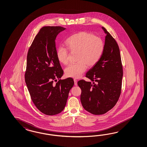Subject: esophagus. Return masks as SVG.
I'll use <instances>...</instances> for the list:
<instances>
[{
  "label": "esophagus",
  "mask_w": 147,
  "mask_h": 147,
  "mask_svg": "<svg viewBox=\"0 0 147 147\" xmlns=\"http://www.w3.org/2000/svg\"><path fill=\"white\" fill-rule=\"evenodd\" d=\"M74 85H75V86H77V85H78L77 80L76 79H74Z\"/></svg>",
  "instance_id": "esophagus-1"
}]
</instances>
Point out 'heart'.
<instances>
[{"label": "heart", "mask_w": 147, "mask_h": 147, "mask_svg": "<svg viewBox=\"0 0 147 147\" xmlns=\"http://www.w3.org/2000/svg\"><path fill=\"white\" fill-rule=\"evenodd\" d=\"M66 44L71 53H76V63L69 65L65 69L67 77L79 78L88 67L95 65L102 56L104 44L103 40L92 33L81 32L71 36L66 40ZM69 52L66 48L60 47L57 51V59L60 63L67 65Z\"/></svg>", "instance_id": "1"}]
</instances>
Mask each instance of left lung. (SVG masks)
Returning <instances> with one entry per match:
<instances>
[{
	"mask_svg": "<svg viewBox=\"0 0 147 147\" xmlns=\"http://www.w3.org/2000/svg\"><path fill=\"white\" fill-rule=\"evenodd\" d=\"M103 52L98 61L86 76L93 81L80 80L81 102L84 109L93 115H103L115 106L121 94L123 76L119 46L107 29Z\"/></svg>",
	"mask_w": 147,
	"mask_h": 147,
	"instance_id": "8db88e82",
	"label": "left lung"
}]
</instances>
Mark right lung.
Wrapping results in <instances>:
<instances>
[{
    "label": "right lung",
    "mask_w": 147,
    "mask_h": 147,
    "mask_svg": "<svg viewBox=\"0 0 147 147\" xmlns=\"http://www.w3.org/2000/svg\"><path fill=\"white\" fill-rule=\"evenodd\" d=\"M65 29L42 27L28 50L25 82L32 102L46 115H55L63 110L74 84L71 78L60 79L63 71L57 59L55 40Z\"/></svg>",
    "instance_id": "1"
}]
</instances>
